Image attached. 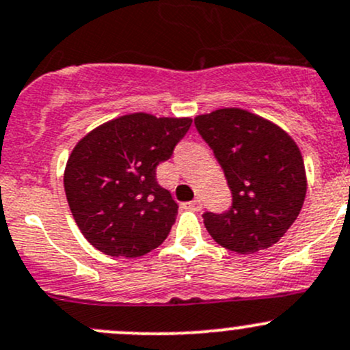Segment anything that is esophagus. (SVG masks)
<instances>
[{
    "instance_id": "esophagus-1",
    "label": "esophagus",
    "mask_w": 350,
    "mask_h": 350,
    "mask_svg": "<svg viewBox=\"0 0 350 350\" xmlns=\"http://www.w3.org/2000/svg\"><path fill=\"white\" fill-rule=\"evenodd\" d=\"M185 208L186 209H191V211H201L203 204H201L200 200H194V201H191V203H186Z\"/></svg>"
}]
</instances>
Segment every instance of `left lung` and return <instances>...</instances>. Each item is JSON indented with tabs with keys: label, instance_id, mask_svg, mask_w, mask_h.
Wrapping results in <instances>:
<instances>
[{
	"label": "left lung",
	"instance_id": "left-lung-1",
	"mask_svg": "<svg viewBox=\"0 0 350 350\" xmlns=\"http://www.w3.org/2000/svg\"><path fill=\"white\" fill-rule=\"evenodd\" d=\"M231 189L223 213L204 211L218 245L240 255L270 248L304 206L307 181L301 154L288 134L241 109H219L194 119Z\"/></svg>",
	"mask_w": 350,
	"mask_h": 350
}]
</instances>
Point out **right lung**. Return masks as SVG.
Masks as SVG:
<instances>
[{
	"label": "right lung",
	"mask_w": 350,
	"mask_h": 350,
	"mask_svg": "<svg viewBox=\"0 0 350 350\" xmlns=\"http://www.w3.org/2000/svg\"><path fill=\"white\" fill-rule=\"evenodd\" d=\"M191 119L131 113L87 134L73 149L64 185L77 226L110 256L135 258L167 238L178 203L157 183Z\"/></svg>",
	"instance_id": "obj_1"
}]
</instances>
